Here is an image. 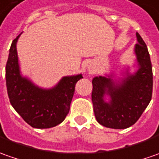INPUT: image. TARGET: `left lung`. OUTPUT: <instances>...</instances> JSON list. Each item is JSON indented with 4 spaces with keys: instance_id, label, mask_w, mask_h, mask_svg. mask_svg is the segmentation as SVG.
<instances>
[{
    "instance_id": "left-lung-1",
    "label": "left lung",
    "mask_w": 159,
    "mask_h": 159,
    "mask_svg": "<svg viewBox=\"0 0 159 159\" xmlns=\"http://www.w3.org/2000/svg\"><path fill=\"white\" fill-rule=\"evenodd\" d=\"M136 39L138 43L134 51L137 69L134 73H130L128 67L121 73L123 77L116 79L110 73L92 79L95 117L98 123L109 129H124L134 125L151 100L153 75L150 53L138 32Z\"/></svg>"
}]
</instances>
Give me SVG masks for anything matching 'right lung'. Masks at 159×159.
I'll list each match as a JSON object with an SVG mask.
<instances>
[{"instance_id":"add662e5","label":"right lung","mask_w":159,"mask_h":159,"mask_svg":"<svg viewBox=\"0 0 159 159\" xmlns=\"http://www.w3.org/2000/svg\"><path fill=\"white\" fill-rule=\"evenodd\" d=\"M22 34V33H21ZM15 39L9 49L6 65V84L11 106L25 122L35 129H49L61 123L69 112L75 84L82 74L63 76L50 89L36 85L20 71Z\"/></svg>"}]
</instances>
